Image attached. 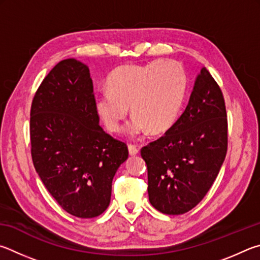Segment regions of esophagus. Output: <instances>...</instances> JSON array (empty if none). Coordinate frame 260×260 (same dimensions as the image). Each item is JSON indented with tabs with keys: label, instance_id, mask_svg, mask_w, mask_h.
Returning a JSON list of instances; mask_svg holds the SVG:
<instances>
[{
	"label": "esophagus",
	"instance_id": "34e87169",
	"mask_svg": "<svg viewBox=\"0 0 260 260\" xmlns=\"http://www.w3.org/2000/svg\"><path fill=\"white\" fill-rule=\"evenodd\" d=\"M127 149H129V154L131 156L139 154V149L136 146H134V145H129V146H127Z\"/></svg>",
	"mask_w": 260,
	"mask_h": 260
}]
</instances>
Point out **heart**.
I'll return each mask as SVG.
<instances>
[{
	"label": "heart",
	"instance_id": "obj_1",
	"mask_svg": "<svg viewBox=\"0 0 260 260\" xmlns=\"http://www.w3.org/2000/svg\"><path fill=\"white\" fill-rule=\"evenodd\" d=\"M108 90L94 95L93 106L111 133L120 130L130 112L135 117L127 133L137 137L151 131L163 134L175 124L183 106L187 77L181 63L167 59L146 65L116 68L107 80Z\"/></svg>",
	"mask_w": 260,
	"mask_h": 260
}]
</instances>
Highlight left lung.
Returning a JSON list of instances; mask_svg holds the SVG:
<instances>
[{
  "instance_id": "8db88e82",
  "label": "left lung",
  "mask_w": 260,
  "mask_h": 260,
  "mask_svg": "<svg viewBox=\"0 0 260 260\" xmlns=\"http://www.w3.org/2000/svg\"><path fill=\"white\" fill-rule=\"evenodd\" d=\"M226 152L224 97L203 67L178 121L140 153L147 165L149 202L167 215L192 210L216 180Z\"/></svg>"
}]
</instances>
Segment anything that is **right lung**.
Listing matches in <instances>:
<instances>
[{
	"label": "right lung",
	"mask_w": 260,
	"mask_h": 260,
	"mask_svg": "<svg viewBox=\"0 0 260 260\" xmlns=\"http://www.w3.org/2000/svg\"><path fill=\"white\" fill-rule=\"evenodd\" d=\"M89 67L58 62L39 86L30 108L35 170L63 210L93 218L111 202L112 181L129 156L124 143L99 125Z\"/></svg>",
	"instance_id": "add662e5"
}]
</instances>
